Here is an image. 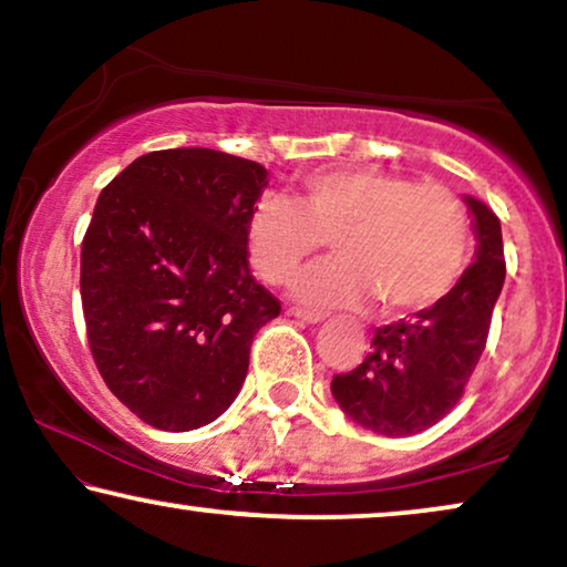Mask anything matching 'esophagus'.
I'll use <instances>...</instances> for the list:
<instances>
[{
	"mask_svg": "<svg viewBox=\"0 0 567 567\" xmlns=\"http://www.w3.org/2000/svg\"><path fill=\"white\" fill-rule=\"evenodd\" d=\"M289 315L291 317H297V320H301V322H307V324H317V322H322L324 320V315L322 312H315V309H289Z\"/></svg>",
	"mask_w": 567,
	"mask_h": 567,
	"instance_id": "esophagus-1",
	"label": "esophagus"
}]
</instances>
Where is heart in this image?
Instances as JSON below:
<instances>
[{
	"label": "heart",
	"instance_id": "heart-1",
	"mask_svg": "<svg viewBox=\"0 0 567 567\" xmlns=\"http://www.w3.org/2000/svg\"><path fill=\"white\" fill-rule=\"evenodd\" d=\"M247 255L284 284L332 237L338 260L305 270L293 297L315 307L377 299L386 315L436 305L470 258V216L452 190L377 167L322 169L286 198H266L247 219Z\"/></svg>",
	"mask_w": 567,
	"mask_h": 567
}]
</instances>
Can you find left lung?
Wrapping results in <instances>:
<instances>
[{"label":"left lung","instance_id":"8db88e82","mask_svg":"<svg viewBox=\"0 0 567 567\" xmlns=\"http://www.w3.org/2000/svg\"><path fill=\"white\" fill-rule=\"evenodd\" d=\"M475 231V262L436 305L377 328L371 353L332 377V398L363 429L413 436L439 423L464 394L485 351L493 307L506 281L501 221L483 200L464 196Z\"/></svg>","mask_w":567,"mask_h":567}]
</instances>
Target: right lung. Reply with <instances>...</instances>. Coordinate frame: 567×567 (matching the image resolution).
I'll list each match as a JSON object with an SVG mask.
<instances>
[{"label":"right lung","instance_id":"1","mask_svg":"<svg viewBox=\"0 0 567 567\" xmlns=\"http://www.w3.org/2000/svg\"><path fill=\"white\" fill-rule=\"evenodd\" d=\"M268 169L162 150L100 193L82 239V309L107 390L159 431L216 421L243 390L255 332L281 312L247 262Z\"/></svg>","mask_w":567,"mask_h":567}]
</instances>
